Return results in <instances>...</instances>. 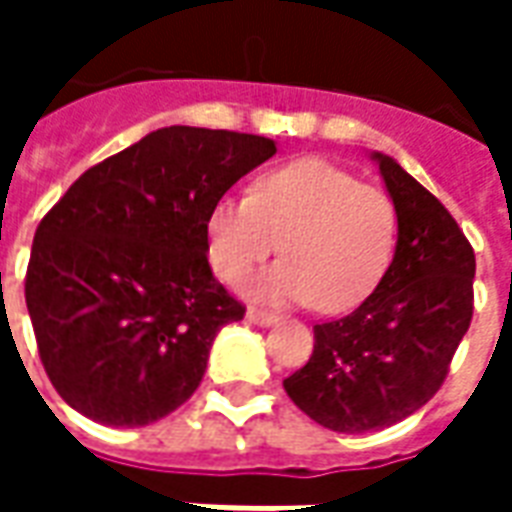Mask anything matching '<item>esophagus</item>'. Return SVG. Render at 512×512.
<instances>
[{
    "label": "esophagus",
    "mask_w": 512,
    "mask_h": 512,
    "mask_svg": "<svg viewBox=\"0 0 512 512\" xmlns=\"http://www.w3.org/2000/svg\"><path fill=\"white\" fill-rule=\"evenodd\" d=\"M246 321L249 323H255V326H274V323L279 321V315H274V312H268V310H252L246 312Z\"/></svg>",
    "instance_id": "34e87169"
}]
</instances>
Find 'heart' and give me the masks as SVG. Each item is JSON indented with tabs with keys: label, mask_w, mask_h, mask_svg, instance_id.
I'll return each mask as SVG.
<instances>
[{
	"label": "heart",
	"mask_w": 512,
	"mask_h": 512,
	"mask_svg": "<svg viewBox=\"0 0 512 512\" xmlns=\"http://www.w3.org/2000/svg\"><path fill=\"white\" fill-rule=\"evenodd\" d=\"M213 271L241 285L282 241V263L252 282L271 304L348 312L378 288L395 257L397 208L386 191L323 158L257 175L249 197H222L205 222Z\"/></svg>",
	"instance_id": "obj_1"
}]
</instances>
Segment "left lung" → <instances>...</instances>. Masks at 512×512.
<instances>
[{"instance_id":"8db88e82","label":"left lung","mask_w":512,"mask_h":512,"mask_svg":"<svg viewBox=\"0 0 512 512\" xmlns=\"http://www.w3.org/2000/svg\"><path fill=\"white\" fill-rule=\"evenodd\" d=\"M373 158L397 208L395 257L351 315L315 326L310 362L282 381L307 417L337 433L389 428L425 406L474 310V249L458 222L395 158Z\"/></svg>"}]
</instances>
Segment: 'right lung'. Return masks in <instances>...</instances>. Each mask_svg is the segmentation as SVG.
Instances as JSON below:
<instances>
[{"label": "right lung", "instance_id": "obj_1", "mask_svg": "<svg viewBox=\"0 0 512 512\" xmlns=\"http://www.w3.org/2000/svg\"><path fill=\"white\" fill-rule=\"evenodd\" d=\"M274 139L169 126L84 172L40 219L27 310L71 408L139 428L200 386L216 332L244 318L208 266L205 222Z\"/></svg>", "mask_w": 512, "mask_h": 512}]
</instances>
